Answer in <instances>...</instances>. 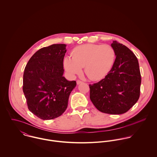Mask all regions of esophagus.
<instances>
[{"mask_svg": "<svg viewBox=\"0 0 157 157\" xmlns=\"http://www.w3.org/2000/svg\"><path fill=\"white\" fill-rule=\"evenodd\" d=\"M83 83V82L81 81V80H78L77 81V85H79V84H80V83Z\"/></svg>", "mask_w": 157, "mask_h": 157, "instance_id": "esophagus-1", "label": "esophagus"}]
</instances>
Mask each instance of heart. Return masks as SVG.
Segmentation results:
<instances>
[{
	"mask_svg": "<svg viewBox=\"0 0 157 157\" xmlns=\"http://www.w3.org/2000/svg\"><path fill=\"white\" fill-rule=\"evenodd\" d=\"M115 51L109 45L85 44L75 48L72 58L67 56L63 60V67L67 74L73 77L85 73L92 80H99L105 77L111 70L115 60Z\"/></svg>",
	"mask_w": 157,
	"mask_h": 157,
	"instance_id": "heart-1",
	"label": "heart"
}]
</instances>
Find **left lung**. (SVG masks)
Wrapping results in <instances>:
<instances>
[{
	"mask_svg": "<svg viewBox=\"0 0 157 157\" xmlns=\"http://www.w3.org/2000/svg\"><path fill=\"white\" fill-rule=\"evenodd\" d=\"M116 58L111 70L100 82L90 85V99L100 112L122 114L138 101L141 74L137 58L126 46L113 41Z\"/></svg>",
	"mask_w": 157,
	"mask_h": 157,
	"instance_id": "1",
	"label": "left lung"
}]
</instances>
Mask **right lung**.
<instances>
[{"mask_svg": "<svg viewBox=\"0 0 157 157\" xmlns=\"http://www.w3.org/2000/svg\"><path fill=\"white\" fill-rule=\"evenodd\" d=\"M67 45L54 44L38 50L26 65L23 91L29 110L42 120L59 117L67 108L75 81L63 76Z\"/></svg>", "mask_w": 157, "mask_h": 157, "instance_id": "obj_1", "label": "right lung"}]
</instances>
